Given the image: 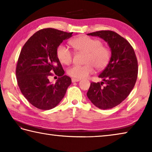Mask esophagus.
<instances>
[{
    "label": "esophagus",
    "mask_w": 152,
    "mask_h": 152,
    "mask_svg": "<svg viewBox=\"0 0 152 152\" xmlns=\"http://www.w3.org/2000/svg\"><path fill=\"white\" fill-rule=\"evenodd\" d=\"M80 80V79H76V78H72V82H79Z\"/></svg>",
    "instance_id": "34e87169"
}]
</instances>
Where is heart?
I'll use <instances>...</instances> for the list:
<instances>
[{"mask_svg": "<svg viewBox=\"0 0 152 152\" xmlns=\"http://www.w3.org/2000/svg\"><path fill=\"white\" fill-rule=\"evenodd\" d=\"M70 43L76 51L86 54L84 65H74L68 69V74L74 78H86L93 74L94 67L97 70H101L109 64L110 51L99 39L81 36L72 40ZM57 56L61 63L68 65L72 60L73 53L65 45H60L57 49Z\"/></svg>", "mask_w": 152, "mask_h": 152, "instance_id": "1", "label": "heart"}]
</instances>
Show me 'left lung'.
<instances>
[{
    "label": "left lung",
    "instance_id": "left-lung-1",
    "mask_svg": "<svg viewBox=\"0 0 152 152\" xmlns=\"http://www.w3.org/2000/svg\"><path fill=\"white\" fill-rule=\"evenodd\" d=\"M87 35L106 42L111 56L99 76L102 82L91 83L86 95L99 109H112L124 101L135 86L138 72L135 51L127 40L112 31H99Z\"/></svg>",
    "mask_w": 152,
    "mask_h": 152
}]
</instances>
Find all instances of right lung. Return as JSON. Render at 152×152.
<instances>
[{"mask_svg": "<svg viewBox=\"0 0 152 152\" xmlns=\"http://www.w3.org/2000/svg\"><path fill=\"white\" fill-rule=\"evenodd\" d=\"M72 33L52 28L39 30L20 51L16 68L18 85L25 99L37 109L50 110L57 106L72 83L70 77L64 75L57 49ZM51 72L60 76L54 84L48 80Z\"/></svg>", "mask_w": 152, "mask_h": 152, "instance_id": "right-lung-1", "label": "right lung"}]
</instances>
